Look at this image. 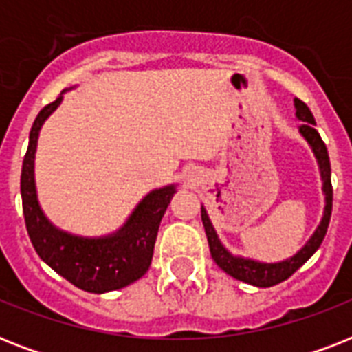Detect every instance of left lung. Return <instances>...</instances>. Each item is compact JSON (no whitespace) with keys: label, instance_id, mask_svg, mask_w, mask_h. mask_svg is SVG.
<instances>
[{"label":"left lung","instance_id":"obj_1","mask_svg":"<svg viewBox=\"0 0 352 352\" xmlns=\"http://www.w3.org/2000/svg\"><path fill=\"white\" fill-rule=\"evenodd\" d=\"M294 104L296 117L303 122L300 126V133L307 138V142L312 146V151L316 155L318 164H320V170H322L323 193H325V214H323L322 225L318 226V230L314 232L311 241L294 257H290V259L281 263H257L252 261V259L235 257L226 250L225 246L221 245L214 226L210 223L206 210L201 206V219H203L204 232H206V237H208L210 254L214 257V261L217 263V267L223 268L226 274H230L232 278L245 281V283L256 285V287H274V285L289 279L320 248L323 237L327 234L329 221H331V214H333V184H331V160H329L327 146H325V142L320 137V133L316 131V127H314L316 120L312 117L311 109L307 107L305 102L296 98Z\"/></svg>","mask_w":352,"mask_h":352}]
</instances>
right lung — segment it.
Instances as JSON below:
<instances>
[{"label":"right lung","mask_w":352,"mask_h":352,"mask_svg":"<svg viewBox=\"0 0 352 352\" xmlns=\"http://www.w3.org/2000/svg\"><path fill=\"white\" fill-rule=\"evenodd\" d=\"M60 102L62 95L38 113L30 127L29 148L21 168L25 226L38 256L54 272L78 289L102 294L122 289L148 272L160 221L175 193V186L160 188L146 195L126 225L111 237L84 239L56 230L45 219L36 199L34 153L41 124Z\"/></svg>","instance_id":"obj_1"}]
</instances>
